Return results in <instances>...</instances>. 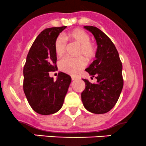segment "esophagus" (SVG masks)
Wrapping results in <instances>:
<instances>
[{
    "label": "esophagus",
    "instance_id": "esophagus-1",
    "mask_svg": "<svg viewBox=\"0 0 146 146\" xmlns=\"http://www.w3.org/2000/svg\"><path fill=\"white\" fill-rule=\"evenodd\" d=\"M78 76H75V75H72V80H75V79H77Z\"/></svg>",
    "mask_w": 146,
    "mask_h": 146
}]
</instances>
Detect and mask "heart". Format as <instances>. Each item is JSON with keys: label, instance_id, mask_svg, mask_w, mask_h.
Here are the masks:
<instances>
[{"label": "heart", "instance_id": "b5f03b06", "mask_svg": "<svg viewBox=\"0 0 146 146\" xmlns=\"http://www.w3.org/2000/svg\"><path fill=\"white\" fill-rule=\"evenodd\" d=\"M67 38L79 44L77 55L80 57H66L59 62V68L63 72L70 74H76L86 66V60H90L96 55V47L94 44L91 42L89 34L82 30L76 28L67 35ZM54 52L58 57H61L65 53L67 50V41L62 35H59L56 38L54 44ZM84 56L85 57H83Z\"/></svg>", "mask_w": 146, "mask_h": 146}]
</instances>
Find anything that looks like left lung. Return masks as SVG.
Masks as SVG:
<instances>
[{
	"instance_id": "obj_1",
	"label": "left lung",
	"mask_w": 146,
	"mask_h": 146,
	"mask_svg": "<svg viewBox=\"0 0 146 146\" xmlns=\"http://www.w3.org/2000/svg\"><path fill=\"white\" fill-rule=\"evenodd\" d=\"M94 36L97 42L96 60L85 71L97 79L92 84L83 79L86 87L82 92L85 109L97 114L107 113L117 102L123 86L122 63L119 52L109 37L94 26H84Z\"/></svg>"
}]
</instances>
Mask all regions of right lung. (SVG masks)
<instances>
[{
	"instance_id": "obj_1",
	"label": "right lung",
	"mask_w": 146,
	"mask_h": 146,
	"mask_svg": "<svg viewBox=\"0 0 146 146\" xmlns=\"http://www.w3.org/2000/svg\"><path fill=\"white\" fill-rule=\"evenodd\" d=\"M67 26L44 29L39 34L27 54L23 68V91L32 109L42 115L58 111L62 106L72 78L58 73L56 81L50 72L57 70L54 44Z\"/></svg>"
}]
</instances>
